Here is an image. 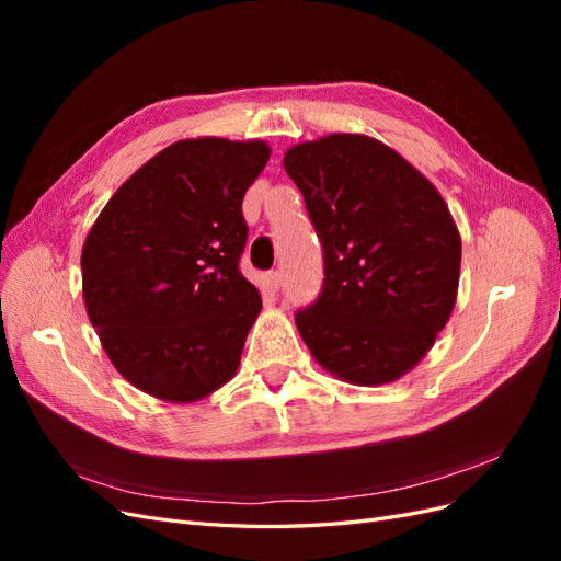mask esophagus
I'll use <instances>...</instances> for the list:
<instances>
[{
  "instance_id": "obj_1",
  "label": "esophagus",
  "mask_w": 561,
  "mask_h": 561,
  "mask_svg": "<svg viewBox=\"0 0 561 561\" xmlns=\"http://www.w3.org/2000/svg\"><path fill=\"white\" fill-rule=\"evenodd\" d=\"M280 283H283V274H280V271H268V274H266V285H268V290H278V287H280Z\"/></svg>"
}]
</instances>
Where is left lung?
<instances>
[{"instance_id": "1", "label": "left lung", "mask_w": 561, "mask_h": 561, "mask_svg": "<svg viewBox=\"0 0 561 561\" xmlns=\"http://www.w3.org/2000/svg\"><path fill=\"white\" fill-rule=\"evenodd\" d=\"M322 245L318 299L295 316L334 377L381 386L407 375L447 325L461 236L435 186L383 142L334 133L285 151Z\"/></svg>"}]
</instances>
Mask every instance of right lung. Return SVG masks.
I'll return each mask as SVG.
<instances>
[{
    "mask_svg": "<svg viewBox=\"0 0 561 561\" xmlns=\"http://www.w3.org/2000/svg\"><path fill=\"white\" fill-rule=\"evenodd\" d=\"M262 140H180L135 171L81 252L83 304L118 375L194 402L239 369L262 297L239 271L243 196L268 161Z\"/></svg>",
    "mask_w": 561,
    "mask_h": 561,
    "instance_id": "add662e5",
    "label": "right lung"
}]
</instances>
